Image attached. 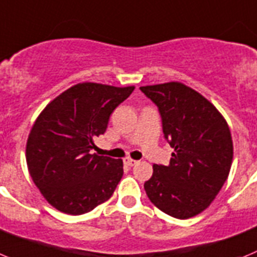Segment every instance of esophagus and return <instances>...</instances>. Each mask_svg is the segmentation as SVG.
<instances>
[{
    "mask_svg": "<svg viewBox=\"0 0 257 257\" xmlns=\"http://www.w3.org/2000/svg\"><path fill=\"white\" fill-rule=\"evenodd\" d=\"M137 163H138L137 160H133V159H131V157H126V159H124V164L128 166H133V165H136Z\"/></svg>",
    "mask_w": 257,
    "mask_h": 257,
    "instance_id": "34e87169",
    "label": "esophagus"
}]
</instances>
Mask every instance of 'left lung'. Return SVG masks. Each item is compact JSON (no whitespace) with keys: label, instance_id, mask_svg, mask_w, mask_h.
Here are the masks:
<instances>
[{"label":"left lung","instance_id":"8db88e82","mask_svg":"<svg viewBox=\"0 0 257 257\" xmlns=\"http://www.w3.org/2000/svg\"><path fill=\"white\" fill-rule=\"evenodd\" d=\"M141 91L159 107L164 136L174 149L168 166H152L146 193L170 216H196L210 206L229 175L233 142L228 123L209 100L183 83L145 85Z\"/></svg>","mask_w":257,"mask_h":257}]
</instances>
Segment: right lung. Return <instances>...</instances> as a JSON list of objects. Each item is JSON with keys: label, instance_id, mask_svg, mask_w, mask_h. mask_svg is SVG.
Here are the masks:
<instances>
[{"label": "right lung", "instance_id": "add662e5", "mask_svg": "<svg viewBox=\"0 0 257 257\" xmlns=\"http://www.w3.org/2000/svg\"><path fill=\"white\" fill-rule=\"evenodd\" d=\"M134 91L78 83L38 115L27 141V165L50 205L69 215L88 212L111 197L123 177V160L91 154L115 108Z\"/></svg>", "mask_w": 257, "mask_h": 257}]
</instances>
